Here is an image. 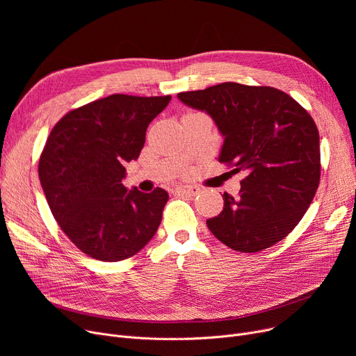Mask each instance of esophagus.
<instances>
[{"label": "esophagus", "mask_w": 356, "mask_h": 356, "mask_svg": "<svg viewBox=\"0 0 356 356\" xmlns=\"http://www.w3.org/2000/svg\"><path fill=\"white\" fill-rule=\"evenodd\" d=\"M177 195H184V196H195L200 192L199 188H196V186H191V184H183V186H177L176 191H175Z\"/></svg>", "instance_id": "esophagus-1"}]
</instances>
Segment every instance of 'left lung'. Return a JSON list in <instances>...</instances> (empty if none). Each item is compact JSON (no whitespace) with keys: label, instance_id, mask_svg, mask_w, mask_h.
<instances>
[{"label":"left lung","instance_id":"obj_1","mask_svg":"<svg viewBox=\"0 0 356 356\" xmlns=\"http://www.w3.org/2000/svg\"><path fill=\"white\" fill-rule=\"evenodd\" d=\"M207 112L223 137L218 161L244 172L239 196L223 193L209 231L239 252H258L287 236L305 216L321 179L319 131L283 90L225 82L177 93Z\"/></svg>","mask_w":356,"mask_h":356}]
</instances>
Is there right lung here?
<instances>
[{
    "mask_svg": "<svg viewBox=\"0 0 356 356\" xmlns=\"http://www.w3.org/2000/svg\"><path fill=\"white\" fill-rule=\"evenodd\" d=\"M172 97L109 95L73 109L56 124L39 163L50 211L82 252L99 261L136 255L154 236L168 193L122 184L145 131Z\"/></svg>",
    "mask_w": 356,
    "mask_h": 356,
    "instance_id": "add662e5",
    "label": "right lung"
}]
</instances>
